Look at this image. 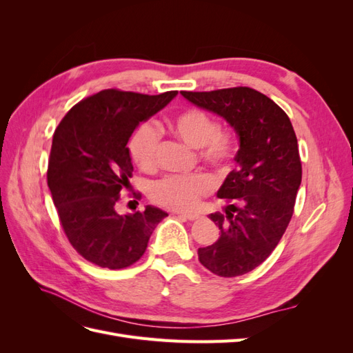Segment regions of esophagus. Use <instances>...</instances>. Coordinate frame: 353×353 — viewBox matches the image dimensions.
Masks as SVG:
<instances>
[{
    "instance_id": "esophagus-1",
    "label": "esophagus",
    "mask_w": 353,
    "mask_h": 353,
    "mask_svg": "<svg viewBox=\"0 0 353 353\" xmlns=\"http://www.w3.org/2000/svg\"><path fill=\"white\" fill-rule=\"evenodd\" d=\"M175 215L183 216V218H185L188 221H196V219L200 218V215H197V213H187V212H175Z\"/></svg>"
}]
</instances>
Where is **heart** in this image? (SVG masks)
<instances>
[{
	"mask_svg": "<svg viewBox=\"0 0 353 353\" xmlns=\"http://www.w3.org/2000/svg\"><path fill=\"white\" fill-rule=\"evenodd\" d=\"M168 130L179 141L199 148L203 162L216 168H227L234 156V137L219 128L215 117L203 109L191 108L169 117ZM160 135L152 123H141L130 140V154L144 172H152L157 165ZM212 188L209 176L191 174L170 175L159 179L150 188V197L157 205L176 210L193 209Z\"/></svg>",
	"mask_w": 353,
	"mask_h": 353,
	"instance_id": "heart-1",
	"label": "heart"
}]
</instances>
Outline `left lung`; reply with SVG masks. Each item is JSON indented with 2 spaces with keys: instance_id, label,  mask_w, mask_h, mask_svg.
I'll list each match as a JSON object with an SVG mask.
<instances>
[{
  "instance_id": "obj_1",
  "label": "left lung",
  "mask_w": 353,
  "mask_h": 353,
  "mask_svg": "<svg viewBox=\"0 0 353 353\" xmlns=\"http://www.w3.org/2000/svg\"><path fill=\"white\" fill-rule=\"evenodd\" d=\"M181 94L223 117L240 143L237 168L216 194L227 201L225 215H209L219 239L199 249V261L219 276L248 274L272 253L293 215L302 163L292 122L279 104L248 87Z\"/></svg>"
}]
</instances>
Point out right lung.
I'll return each mask as SVG.
<instances>
[{"label": "right lung", "mask_w": 353, "mask_h": 353, "mask_svg": "<svg viewBox=\"0 0 353 353\" xmlns=\"http://www.w3.org/2000/svg\"><path fill=\"white\" fill-rule=\"evenodd\" d=\"M176 94L103 90L73 105L52 135L47 181L61 227L74 250L101 268L135 263L168 216L154 206L119 215L114 205L132 176V132Z\"/></svg>", "instance_id": "1"}]
</instances>
